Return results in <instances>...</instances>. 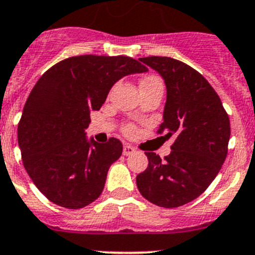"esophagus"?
<instances>
[{
  "instance_id": "obj_1",
  "label": "esophagus",
  "mask_w": 255,
  "mask_h": 255,
  "mask_svg": "<svg viewBox=\"0 0 255 255\" xmlns=\"http://www.w3.org/2000/svg\"><path fill=\"white\" fill-rule=\"evenodd\" d=\"M136 152V149H134L133 146L130 145H125L123 146V154L125 155H132Z\"/></svg>"
}]
</instances>
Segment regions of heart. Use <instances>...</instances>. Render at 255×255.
Returning <instances> with one entry per match:
<instances>
[{
	"label": "heart",
	"instance_id": "1",
	"mask_svg": "<svg viewBox=\"0 0 255 255\" xmlns=\"http://www.w3.org/2000/svg\"><path fill=\"white\" fill-rule=\"evenodd\" d=\"M151 85L163 86V83H161V81L158 78V77H147V78H145L142 82H141V86H151ZM125 130H126V133L132 134V133H134L136 128H134L132 125H128L127 127L125 128Z\"/></svg>",
	"mask_w": 255,
	"mask_h": 255
}]
</instances>
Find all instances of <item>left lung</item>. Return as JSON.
<instances>
[{
	"label": "left lung",
	"instance_id": "left-lung-1",
	"mask_svg": "<svg viewBox=\"0 0 255 255\" xmlns=\"http://www.w3.org/2000/svg\"><path fill=\"white\" fill-rule=\"evenodd\" d=\"M140 61L164 79L167 101L158 133L176 140L164 159L145 152L149 165L136 177L137 187L152 204L181 207L200 196L222 168L231 134L229 115L209 82L187 64L165 56Z\"/></svg>",
	"mask_w": 255,
	"mask_h": 255
}]
</instances>
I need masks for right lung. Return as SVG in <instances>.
Masks as SVG:
<instances>
[{
    "instance_id": "obj_1",
    "label": "right lung",
    "mask_w": 255,
    "mask_h": 255,
    "mask_svg": "<svg viewBox=\"0 0 255 255\" xmlns=\"http://www.w3.org/2000/svg\"><path fill=\"white\" fill-rule=\"evenodd\" d=\"M147 68L128 56L81 55L55 64L33 87L17 126L24 168L54 204L79 209L101 195L123 145L86 137L90 113L100 110L115 82Z\"/></svg>"
}]
</instances>
